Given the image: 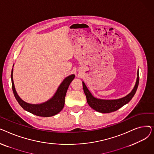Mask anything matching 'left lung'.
<instances>
[{
	"label": "left lung",
	"mask_w": 154,
	"mask_h": 154,
	"mask_svg": "<svg viewBox=\"0 0 154 154\" xmlns=\"http://www.w3.org/2000/svg\"><path fill=\"white\" fill-rule=\"evenodd\" d=\"M139 70L137 72V77L135 85L133 88V90L131 93H129L126 96L122 98L119 99L114 100H103L95 98L92 95L91 92L88 91L85 83L82 82L83 89L85 94L87 101L89 106L94 109L95 110L101 113H110L117 110L120 108L124 106V105L130 102L134 96L137 87L139 85Z\"/></svg>",
	"instance_id": "obj_1"
}]
</instances>
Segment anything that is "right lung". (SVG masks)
<instances>
[{
	"mask_svg": "<svg viewBox=\"0 0 154 154\" xmlns=\"http://www.w3.org/2000/svg\"><path fill=\"white\" fill-rule=\"evenodd\" d=\"M75 75L72 74L65 79L58 87L55 94L48 101L40 104H31L22 100L15 91L13 80V69L11 72L12 91L15 97L20 106L25 110L40 117H51L59 113L63 108L68 87L74 79Z\"/></svg>",
	"mask_w": 154,
	"mask_h": 154,
	"instance_id": "obj_1",
	"label": "right lung"
}]
</instances>
